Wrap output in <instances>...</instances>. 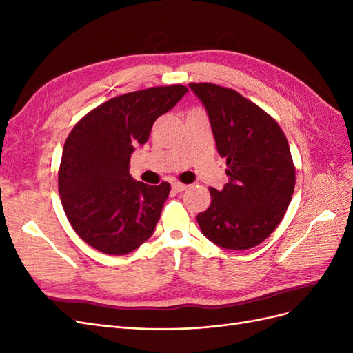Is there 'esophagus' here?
I'll return each mask as SVG.
<instances>
[{
	"label": "esophagus",
	"mask_w": 353,
	"mask_h": 353,
	"mask_svg": "<svg viewBox=\"0 0 353 353\" xmlns=\"http://www.w3.org/2000/svg\"><path fill=\"white\" fill-rule=\"evenodd\" d=\"M172 190L175 191V193H181V191L187 190V185L185 184H181V183H174L172 184Z\"/></svg>",
	"instance_id": "1"
}]
</instances>
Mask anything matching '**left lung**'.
Returning a JSON list of instances; mask_svg holds the SVG:
<instances>
[{
    "mask_svg": "<svg viewBox=\"0 0 353 353\" xmlns=\"http://www.w3.org/2000/svg\"><path fill=\"white\" fill-rule=\"evenodd\" d=\"M205 105L228 183L209 188L197 215L201 232L219 248L252 249L279 227L290 205L296 172L287 138L272 117L231 88L190 83Z\"/></svg>",
    "mask_w": 353,
    "mask_h": 353,
    "instance_id": "8db88e82",
    "label": "left lung"
}]
</instances>
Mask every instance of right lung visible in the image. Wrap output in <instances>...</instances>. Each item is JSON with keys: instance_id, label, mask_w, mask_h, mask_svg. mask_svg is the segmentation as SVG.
Segmentation results:
<instances>
[{"instance_id": "right-lung-1", "label": "right lung", "mask_w": 353, "mask_h": 353, "mask_svg": "<svg viewBox=\"0 0 353 353\" xmlns=\"http://www.w3.org/2000/svg\"><path fill=\"white\" fill-rule=\"evenodd\" d=\"M187 91L178 83L117 95L73 126L63 147L59 193L72 228L91 248L126 254L150 239L170 184L135 181L130 159L157 117Z\"/></svg>"}]
</instances>
